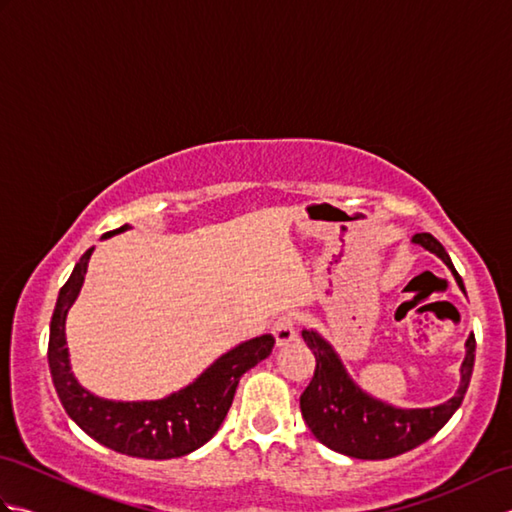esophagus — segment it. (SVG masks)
<instances>
[{
  "mask_svg": "<svg viewBox=\"0 0 512 512\" xmlns=\"http://www.w3.org/2000/svg\"><path fill=\"white\" fill-rule=\"evenodd\" d=\"M273 334L277 345H288L297 339V319L292 314H284L273 323Z\"/></svg>",
  "mask_w": 512,
  "mask_h": 512,
  "instance_id": "1",
  "label": "esophagus"
}]
</instances>
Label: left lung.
<instances>
[{
  "label": "left lung",
  "mask_w": 512,
  "mask_h": 512,
  "mask_svg": "<svg viewBox=\"0 0 512 512\" xmlns=\"http://www.w3.org/2000/svg\"><path fill=\"white\" fill-rule=\"evenodd\" d=\"M429 253L438 255L449 266L460 290L464 292L462 277L455 270L444 246L431 233H416L411 239ZM466 295V292H464ZM303 341L308 343L317 367L310 385L301 394V416L310 431L325 447L358 460H387L416 449L449 422L462 405L466 389L471 383L475 363V336L466 339V356L460 369V387L455 396L438 407L429 409H398L383 400H376L358 387L345 372L339 354L319 332L303 330Z\"/></svg>",
  "instance_id": "left-lung-1"
}]
</instances>
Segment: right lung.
Here are the masks:
<instances>
[{
  "instance_id": "1",
  "label": "right lung",
  "mask_w": 512,
  "mask_h": 512,
  "mask_svg": "<svg viewBox=\"0 0 512 512\" xmlns=\"http://www.w3.org/2000/svg\"><path fill=\"white\" fill-rule=\"evenodd\" d=\"M127 228L125 224L103 237L123 233ZM92 250H85V255L76 262L70 279L59 292L50 321L48 363L65 413L103 447L132 458L171 460L200 449L224 422L233 405L239 378L273 352L275 339L262 334L239 343L231 352L217 358L189 387L162 400L116 402L94 396L74 378L68 347H65V317L74 299L79 297Z\"/></svg>"
}]
</instances>
